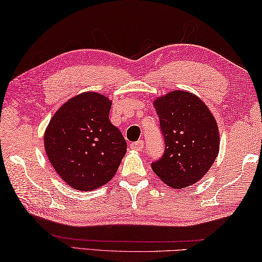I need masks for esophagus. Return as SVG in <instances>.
<instances>
[{
	"mask_svg": "<svg viewBox=\"0 0 262 262\" xmlns=\"http://www.w3.org/2000/svg\"><path fill=\"white\" fill-rule=\"evenodd\" d=\"M131 148L135 149V151H141V149L144 148V141L138 140V141H136V143H132Z\"/></svg>",
	"mask_w": 262,
	"mask_h": 262,
	"instance_id": "34e87169",
	"label": "esophagus"
}]
</instances>
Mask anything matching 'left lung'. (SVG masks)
Here are the masks:
<instances>
[{"label": "left lung", "instance_id": "left-lung-1", "mask_svg": "<svg viewBox=\"0 0 262 262\" xmlns=\"http://www.w3.org/2000/svg\"><path fill=\"white\" fill-rule=\"evenodd\" d=\"M165 139V153L152 164L162 182L182 189L199 182L220 152V131L208 105L195 94L173 91L153 101Z\"/></svg>", "mask_w": 262, "mask_h": 262}]
</instances>
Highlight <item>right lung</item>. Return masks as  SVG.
Listing matches in <instances>:
<instances>
[{"label": "right lung", "mask_w": 262, "mask_h": 262, "mask_svg": "<svg viewBox=\"0 0 262 262\" xmlns=\"http://www.w3.org/2000/svg\"><path fill=\"white\" fill-rule=\"evenodd\" d=\"M113 102L95 92L72 97L53 115L44 134L47 158L68 186L91 191L115 177L126 141L113 125Z\"/></svg>", "instance_id": "add662e5"}]
</instances>
